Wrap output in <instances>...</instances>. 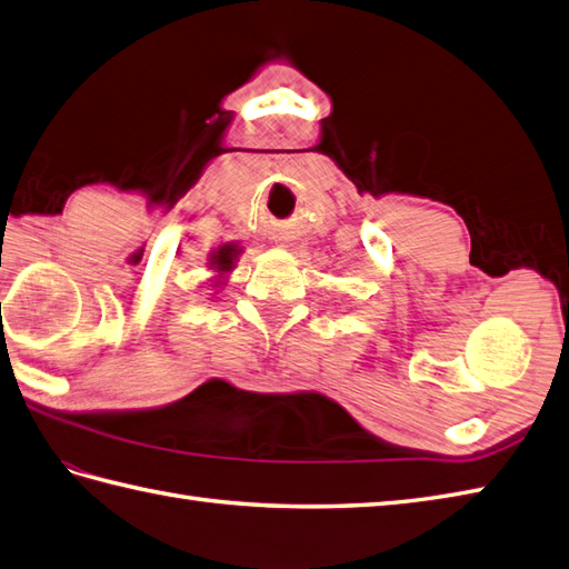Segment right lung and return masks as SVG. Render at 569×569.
<instances>
[{"instance_id": "add662e5", "label": "right lung", "mask_w": 569, "mask_h": 569, "mask_svg": "<svg viewBox=\"0 0 569 569\" xmlns=\"http://www.w3.org/2000/svg\"><path fill=\"white\" fill-rule=\"evenodd\" d=\"M234 259H237V249L224 244V247H220V249L212 253V269L220 273V276L229 273V271L234 269Z\"/></svg>"}]
</instances>
